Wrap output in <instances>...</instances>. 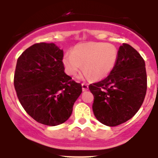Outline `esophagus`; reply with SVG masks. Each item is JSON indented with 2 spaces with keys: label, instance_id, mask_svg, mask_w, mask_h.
Wrapping results in <instances>:
<instances>
[{
  "label": "esophagus",
  "instance_id": "34e87169",
  "mask_svg": "<svg viewBox=\"0 0 158 158\" xmlns=\"http://www.w3.org/2000/svg\"><path fill=\"white\" fill-rule=\"evenodd\" d=\"M82 91H83V92H85V91H87L89 89L88 84L85 83V82L82 83Z\"/></svg>",
  "mask_w": 158,
  "mask_h": 158
}]
</instances>
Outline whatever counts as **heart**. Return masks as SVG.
Instances as JSON below:
<instances>
[{"instance_id":"b5f03b06","label":"heart","mask_w":158,"mask_h":158,"mask_svg":"<svg viewBox=\"0 0 158 158\" xmlns=\"http://www.w3.org/2000/svg\"><path fill=\"white\" fill-rule=\"evenodd\" d=\"M118 58V50L113 44L92 42L76 46L72 52L64 56L63 64L66 73L72 76L77 74L83 64L84 76L99 80L109 76Z\"/></svg>"}]
</instances>
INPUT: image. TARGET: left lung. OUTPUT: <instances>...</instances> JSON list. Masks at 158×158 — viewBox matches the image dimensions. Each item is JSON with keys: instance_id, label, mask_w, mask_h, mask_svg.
Here are the masks:
<instances>
[{"instance_id": "1", "label": "left lung", "mask_w": 158, "mask_h": 158, "mask_svg": "<svg viewBox=\"0 0 158 158\" xmlns=\"http://www.w3.org/2000/svg\"><path fill=\"white\" fill-rule=\"evenodd\" d=\"M92 110L103 125L114 127L131 118L141 108L147 92L145 63L128 44L118 49L116 66L106 79L90 84Z\"/></svg>"}]
</instances>
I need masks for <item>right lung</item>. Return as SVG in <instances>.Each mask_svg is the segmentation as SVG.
<instances>
[{
  "label": "right lung",
  "instance_id": "1",
  "mask_svg": "<svg viewBox=\"0 0 158 158\" xmlns=\"http://www.w3.org/2000/svg\"><path fill=\"white\" fill-rule=\"evenodd\" d=\"M63 51L54 44L38 43L19 56L14 84L17 98L30 117L56 126L71 115L82 85L64 73Z\"/></svg>",
  "mask_w": 158,
  "mask_h": 158
}]
</instances>
